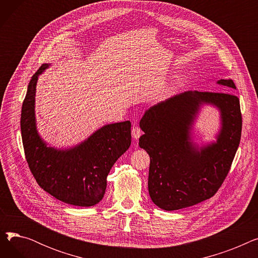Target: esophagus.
<instances>
[{
	"instance_id": "obj_1",
	"label": "esophagus",
	"mask_w": 258,
	"mask_h": 258,
	"mask_svg": "<svg viewBox=\"0 0 258 258\" xmlns=\"http://www.w3.org/2000/svg\"><path fill=\"white\" fill-rule=\"evenodd\" d=\"M141 135H142L141 128H139L138 126L133 127V130H132V136H133V138H134L135 140H138L139 137L141 136Z\"/></svg>"
}]
</instances>
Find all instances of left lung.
I'll return each mask as SVG.
<instances>
[{"instance_id": "1", "label": "left lung", "mask_w": 258, "mask_h": 258, "mask_svg": "<svg viewBox=\"0 0 258 258\" xmlns=\"http://www.w3.org/2000/svg\"><path fill=\"white\" fill-rule=\"evenodd\" d=\"M216 84L236 90L231 78ZM219 112L214 141L199 145L194 126L202 108ZM139 146L151 158L148 192L159 208L172 211L208 200L230 170L241 135L239 99L230 93L187 91L147 110L139 122Z\"/></svg>"}]
</instances>
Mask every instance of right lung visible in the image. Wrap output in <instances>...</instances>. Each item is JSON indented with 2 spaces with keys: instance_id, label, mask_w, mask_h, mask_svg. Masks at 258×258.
Wrapping results in <instances>:
<instances>
[{
  "instance_id": "right-lung-1",
  "label": "right lung",
  "mask_w": 258,
  "mask_h": 258,
  "mask_svg": "<svg viewBox=\"0 0 258 258\" xmlns=\"http://www.w3.org/2000/svg\"><path fill=\"white\" fill-rule=\"evenodd\" d=\"M50 66L44 63L32 76L22 105L26 159L37 184L49 195L70 205L94 206L105 194L108 172L131 146V122L105 124L73 146L50 145L39 135L35 117L38 76Z\"/></svg>"
}]
</instances>
